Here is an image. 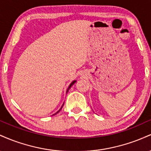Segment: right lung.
I'll return each mask as SVG.
<instances>
[{"label": "right lung", "instance_id": "add662e5", "mask_svg": "<svg viewBox=\"0 0 151 151\" xmlns=\"http://www.w3.org/2000/svg\"><path fill=\"white\" fill-rule=\"evenodd\" d=\"M75 82H76V81H72V83H71V84H70V86H69V87H68V89H67V91H69V89H70V87H71V86H72V85H73V84H74V83H75ZM63 105H64V104H63ZM63 105H62V106H63ZM62 106L61 107V109H60V110H59V111H58V112H57V113H58V112H59V111H60V110H61V109H62Z\"/></svg>", "mask_w": 151, "mask_h": 151}]
</instances>
